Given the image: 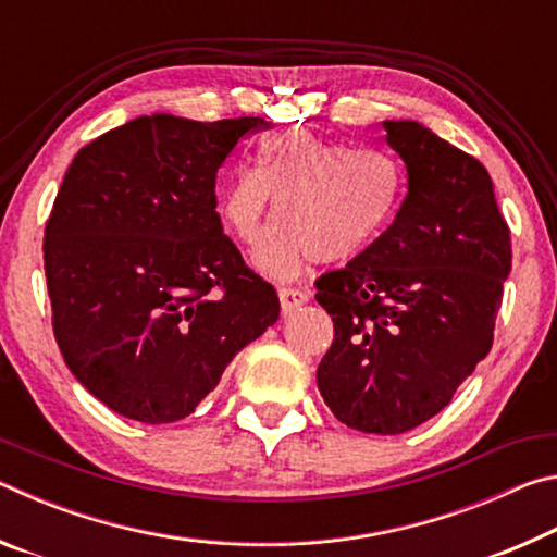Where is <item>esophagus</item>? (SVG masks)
<instances>
[{
    "label": "esophagus",
    "mask_w": 557,
    "mask_h": 557,
    "mask_svg": "<svg viewBox=\"0 0 557 557\" xmlns=\"http://www.w3.org/2000/svg\"><path fill=\"white\" fill-rule=\"evenodd\" d=\"M309 301V295L305 289L299 287H280V305H282V312L285 314H292L295 309L305 307Z\"/></svg>",
    "instance_id": "obj_1"
}]
</instances>
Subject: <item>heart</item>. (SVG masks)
<instances>
[{"instance_id":"b5f03b06","label":"heart","mask_w":557,"mask_h":557,"mask_svg":"<svg viewBox=\"0 0 557 557\" xmlns=\"http://www.w3.org/2000/svg\"><path fill=\"white\" fill-rule=\"evenodd\" d=\"M400 191V164L383 149L292 127L260 139L256 169L233 174L219 215L235 240L252 248L280 209L285 223L258 250L256 265L295 277L317 260L346 262L369 248L393 221Z\"/></svg>"}]
</instances>
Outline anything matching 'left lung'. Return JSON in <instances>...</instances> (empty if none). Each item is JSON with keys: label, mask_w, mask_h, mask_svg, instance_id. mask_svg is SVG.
I'll return each mask as SVG.
<instances>
[{"label": "left lung", "mask_w": 557, "mask_h": 557, "mask_svg": "<svg viewBox=\"0 0 557 557\" xmlns=\"http://www.w3.org/2000/svg\"><path fill=\"white\" fill-rule=\"evenodd\" d=\"M408 166L395 221L317 280L334 342L317 369L344 425L400 435L435 418L494 342L511 231L479 159L412 120H385Z\"/></svg>", "instance_id": "8db88e82"}]
</instances>
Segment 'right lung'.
<instances>
[{"label": "right lung", "instance_id": "1", "mask_svg": "<svg viewBox=\"0 0 557 557\" xmlns=\"http://www.w3.org/2000/svg\"><path fill=\"white\" fill-rule=\"evenodd\" d=\"M262 117L129 120L63 176L44 270L63 361L110 410L147 425L191 414L280 299L223 235L215 174Z\"/></svg>", "mask_w": 557, "mask_h": 557}]
</instances>
